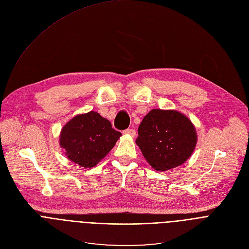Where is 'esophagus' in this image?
Segmentation results:
<instances>
[{
  "mask_svg": "<svg viewBox=\"0 0 249 249\" xmlns=\"http://www.w3.org/2000/svg\"><path fill=\"white\" fill-rule=\"evenodd\" d=\"M123 133L125 135H128V136H131V137L136 136V131L134 129H126V130L123 131Z\"/></svg>",
  "mask_w": 249,
  "mask_h": 249,
  "instance_id": "obj_1",
  "label": "esophagus"
}]
</instances>
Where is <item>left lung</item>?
Returning <instances> with one entry per match:
<instances>
[{"mask_svg": "<svg viewBox=\"0 0 249 249\" xmlns=\"http://www.w3.org/2000/svg\"><path fill=\"white\" fill-rule=\"evenodd\" d=\"M196 130L185 115L176 110L153 109L138 128L136 144L157 171H166L183 164L193 153Z\"/></svg>", "mask_w": 249, "mask_h": 249, "instance_id": "8db88e82", "label": "left lung"}]
</instances>
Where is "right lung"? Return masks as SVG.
Segmentation results:
<instances>
[{
    "instance_id": "right-lung-1",
    "label": "right lung",
    "mask_w": 249,
    "mask_h": 249,
    "mask_svg": "<svg viewBox=\"0 0 249 249\" xmlns=\"http://www.w3.org/2000/svg\"><path fill=\"white\" fill-rule=\"evenodd\" d=\"M111 122L94 111L79 114L66 124L60 134V146L69 160L84 168L96 166L120 138Z\"/></svg>"
}]
</instances>
